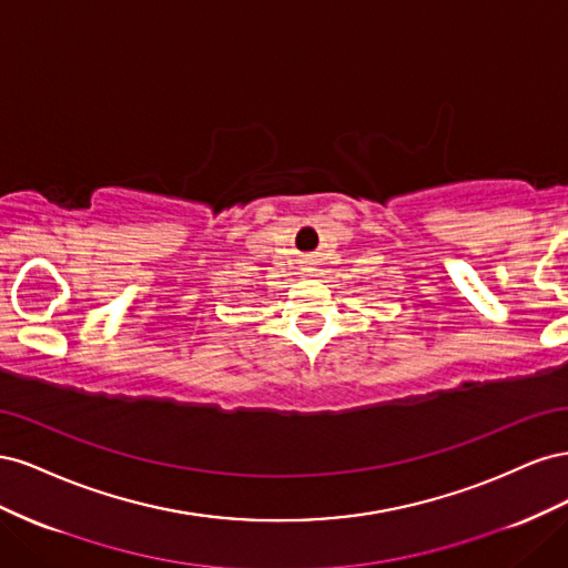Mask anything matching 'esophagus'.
Here are the masks:
<instances>
[{
  "label": "esophagus",
  "instance_id": "34e87169",
  "mask_svg": "<svg viewBox=\"0 0 568 568\" xmlns=\"http://www.w3.org/2000/svg\"><path fill=\"white\" fill-rule=\"evenodd\" d=\"M305 272H313V265H311V263H305Z\"/></svg>",
  "mask_w": 568,
  "mask_h": 568
}]
</instances>
